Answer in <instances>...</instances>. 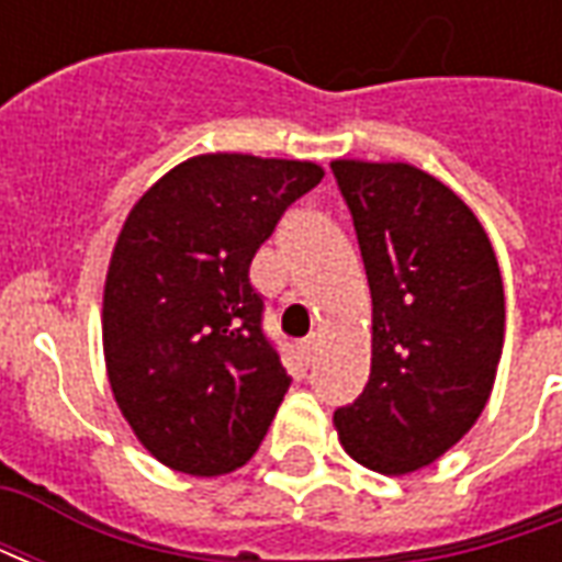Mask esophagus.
Wrapping results in <instances>:
<instances>
[{
    "mask_svg": "<svg viewBox=\"0 0 562 562\" xmlns=\"http://www.w3.org/2000/svg\"><path fill=\"white\" fill-rule=\"evenodd\" d=\"M297 349H301V361H304L306 367L313 364V361H316V349H318V337H316V334H313V337H306V340L301 342Z\"/></svg>",
    "mask_w": 562,
    "mask_h": 562,
    "instance_id": "obj_1",
    "label": "esophagus"
}]
</instances>
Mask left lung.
<instances>
[{
    "instance_id": "8db88e82",
    "label": "left lung",
    "mask_w": 562,
    "mask_h": 562,
    "mask_svg": "<svg viewBox=\"0 0 562 562\" xmlns=\"http://www.w3.org/2000/svg\"><path fill=\"white\" fill-rule=\"evenodd\" d=\"M373 297L361 397L334 413L346 454L382 475L422 470L479 422L506 334L494 246L463 201L406 161H330Z\"/></svg>"
}]
</instances>
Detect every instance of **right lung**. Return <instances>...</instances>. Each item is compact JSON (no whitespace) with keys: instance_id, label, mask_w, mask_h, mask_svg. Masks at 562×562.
<instances>
[{"instance_id":"add662e5","label":"right lung","mask_w":562,"mask_h":562,"mask_svg":"<svg viewBox=\"0 0 562 562\" xmlns=\"http://www.w3.org/2000/svg\"><path fill=\"white\" fill-rule=\"evenodd\" d=\"M316 161L207 153L149 186L104 280V364L153 458L225 475L261 446L292 376L261 330L249 265L280 216L322 183Z\"/></svg>"}]
</instances>
